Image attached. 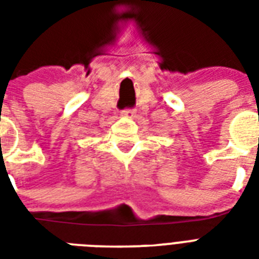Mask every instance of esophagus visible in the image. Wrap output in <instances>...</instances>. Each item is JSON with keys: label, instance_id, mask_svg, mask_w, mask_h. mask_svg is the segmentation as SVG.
Here are the masks:
<instances>
[{"label": "esophagus", "instance_id": "34e87169", "mask_svg": "<svg viewBox=\"0 0 259 259\" xmlns=\"http://www.w3.org/2000/svg\"><path fill=\"white\" fill-rule=\"evenodd\" d=\"M134 114V109H125V110H122V115H126V117H127V115H133Z\"/></svg>", "mask_w": 259, "mask_h": 259}]
</instances>
